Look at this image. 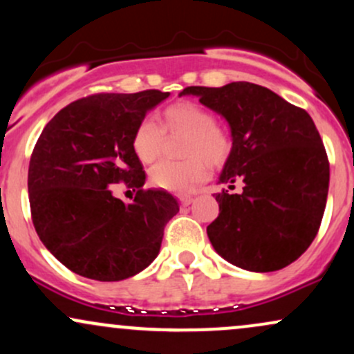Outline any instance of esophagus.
I'll list each match as a JSON object with an SVG mask.
<instances>
[{
    "label": "esophagus",
    "instance_id": "34e87169",
    "mask_svg": "<svg viewBox=\"0 0 354 354\" xmlns=\"http://www.w3.org/2000/svg\"><path fill=\"white\" fill-rule=\"evenodd\" d=\"M193 201H194V198L189 196V194H183V196H180V203L183 206H189Z\"/></svg>",
    "mask_w": 354,
    "mask_h": 354
}]
</instances>
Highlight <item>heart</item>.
Instances as JSON below:
<instances>
[{
    "label": "heart",
    "instance_id": "obj_1",
    "mask_svg": "<svg viewBox=\"0 0 354 354\" xmlns=\"http://www.w3.org/2000/svg\"><path fill=\"white\" fill-rule=\"evenodd\" d=\"M163 128L145 118L138 123L133 135V151L143 163H153L161 154L165 132L185 133L183 160H165L154 165L149 180L158 188L171 193H189L206 180L209 166H221L231 153V140L225 129L214 124L213 113L193 101L174 103L163 111Z\"/></svg>",
    "mask_w": 354,
    "mask_h": 354
}]
</instances>
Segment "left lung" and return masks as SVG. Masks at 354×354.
Instances as JSON below:
<instances>
[{
  "instance_id": "8db88e82",
  "label": "left lung",
  "mask_w": 354,
  "mask_h": 354,
  "mask_svg": "<svg viewBox=\"0 0 354 354\" xmlns=\"http://www.w3.org/2000/svg\"><path fill=\"white\" fill-rule=\"evenodd\" d=\"M180 96L226 120L231 153L218 183H245L241 193L214 194L219 214L206 228L214 251L254 273L281 270L298 259L318 233L330 163L318 129L301 108L259 84L189 86Z\"/></svg>"
}]
</instances>
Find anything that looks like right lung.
Returning <instances> with one entry per match:
<instances>
[{
	"label": "right lung",
	"instance_id": "add662e5",
	"mask_svg": "<svg viewBox=\"0 0 354 354\" xmlns=\"http://www.w3.org/2000/svg\"><path fill=\"white\" fill-rule=\"evenodd\" d=\"M169 93H103L68 104L44 126L28 171L31 216L46 250L73 273L121 281L154 261L165 225L180 211L146 174L133 135ZM120 180L138 189L129 205L112 196Z\"/></svg>",
	"mask_w": 354,
	"mask_h": 354
}]
</instances>
